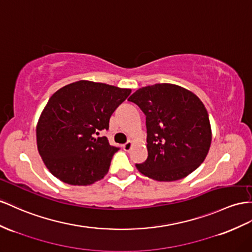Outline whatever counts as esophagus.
Returning a JSON list of instances; mask_svg holds the SVG:
<instances>
[{
	"label": "esophagus",
	"mask_w": 252,
	"mask_h": 252,
	"mask_svg": "<svg viewBox=\"0 0 252 252\" xmlns=\"http://www.w3.org/2000/svg\"><path fill=\"white\" fill-rule=\"evenodd\" d=\"M124 149L126 150V151H130L131 150V148H132V141L131 140H128V141H126V144H124Z\"/></svg>",
	"instance_id": "34e87169"
}]
</instances>
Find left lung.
Instances as JSON below:
<instances>
[{
  "instance_id": "8db88e82",
  "label": "left lung",
  "mask_w": 252,
  "mask_h": 252,
  "mask_svg": "<svg viewBox=\"0 0 252 252\" xmlns=\"http://www.w3.org/2000/svg\"><path fill=\"white\" fill-rule=\"evenodd\" d=\"M146 115L148 158L136 164L157 181H176L203 163L212 133L203 103L189 90L173 84H156L130 98Z\"/></svg>"
}]
</instances>
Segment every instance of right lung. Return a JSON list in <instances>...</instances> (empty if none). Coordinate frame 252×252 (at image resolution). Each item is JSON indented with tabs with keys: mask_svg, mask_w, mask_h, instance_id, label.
Returning a JSON list of instances; mask_svg holds the SVG:
<instances>
[{
	"mask_svg": "<svg viewBox=\"0 0 252 252\" xmlns=\"http://www.w3.org/2000/svg\"><path fill=\"white\" fill-rule=\"evenodd\" d=\"M131 89L79 81L49 99L38 121L37 147L54 177L70 185H89L104 177L119 147L95 137Z\"/></svg>",
	"mask_w": 252,
	"mask_h": 252,
	"instance_id": "right-lung-1",
	"label": "right lung"
}]
</instances>
